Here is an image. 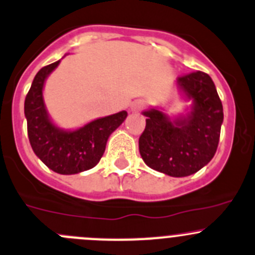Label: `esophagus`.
<instances>
[{
    "instance_id": "34e87169",
    "label": "esophagus",
    "mask_w": 255,
    "mask_h": 255,
    "mask_svg": "<svg viewBox=\"0 0 255 255\" xmlns=\"http://www.w3.org/2000/svg\"><path fill=\"white\" fill-rule=\"evenodd\" d=\"M144 107H145V102H144V101H143V100H137V101H134V102L130 103L129 110H130V112L137 113V112H139V111H142Z\"/></svg>"
}]
</instances>
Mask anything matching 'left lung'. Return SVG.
Instances as JSON below:
<instances>
[{
    "label": "left lung",
    "mask_w": 255,
    "mask_h": 255,
    "mask_svg": "<svg viewBox=\"0 0 255 255\" xmlns=\"http://www.w3.org/2000/svg\"><path fill=\"white\" fill-rule=\"evenodd\" d=\"M175 86L190 105L184 113L168 116L163 108L143 111L145 129L139 137V153L152 169L187 177L208 164L218 147L223 106L214 82L197 71L177 78Z\"/></svg>",
    "instance_id": "1"
}]
</instances>
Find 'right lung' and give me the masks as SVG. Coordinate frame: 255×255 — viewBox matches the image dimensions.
Returning a JSON list of instances; mask_svg holds the SVG:
<instances>
[{"mask_svg":"<svg viewBox=\"0 0 255 255\" xmlns=\"http://www.w3.org/2000/svg\"><path fill=\"white\" fill-rule=\"evenodd\" d=\"M59 62L41 68L34 76L24 100L27 132L34 154L49 169L59 174H77L100 162L108 138L125 122L127 112L97 118L76 129L58 127L47 111L43 88Z\"/></svg>","mask_w":255,"mask_h":255,"instance_id":"add662e5","label":"right lung"}]
</instances>
